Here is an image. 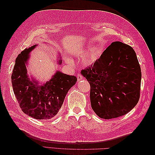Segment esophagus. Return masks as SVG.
I'll list each match as a JSON object with an SVG mask.
<instances>
[{"label":"esophagus","instance_id":"obj_1","mask_svg":"<svg viewBox=\"0 0 155 155\" xmlns=\"http://www.w3.org/2000/svg\"><path fill=\"white\" fill-rule=\"evenodd\" d=\"M77 79H78V81H81V80H82V79H83V76H82L81 74H78V76H77Z\"/></svg>","mask_w":155,"mask_h":155}]
</instances>
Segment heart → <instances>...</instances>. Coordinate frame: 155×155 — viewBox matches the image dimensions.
Masks as SVG:
<instances>
[{
    "label": "heart",
    "instance_id": "heart-1",
    "mask_svg": "<svg viewBox=\"0 0 155 155\" xmlns=\"http://www.w3.org/2000/svg\"><path fill=\"white\" fill-rule=\"evenodd\" d=\"M99 55V51L97 50H94L93 51H92V53L90 54L88 57V61H91L94 60L97 57V55Z\"/></svg>",
    "mask_w": 155,
    "mask_h": 155
}]
</instances>
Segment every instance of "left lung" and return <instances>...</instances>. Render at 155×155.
<instances>
[{
    "instance_id": "8db88e82",
    "label": "left lung",
    "mask_w": 155,
    "mask_h": 155,
    "mask_svg": "<svg viewBox=\"0 0 155 155\" xmlns=\"http://www.w3.org/2000/svg\"><path fill=\"white\" fill-rule=\"evenodd\" d=\"M81 73L90 84L91 107L100 118L124 116L138 104L142 72L135 51L129 45L113 42Z\"/></svg>"
}]
</instances>
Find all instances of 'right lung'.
<instances>
[{
  "label": "right lung",
  "instance_id": "right-lung-1",
  "mask_svg": "<svg viewBox=\"0 0 155 155\" xmlns=\"http://www.w3.org/2000/svg\"><path fill=\"white\" fill-rule=\"evenodd\" d=\"M35 46L26 48L17 56L12 74V87L23 112L35 119L48 120L58 113L68 91L76 84L77 78L57 71L43 85L39 86L35 81L30 80L26 64L29 53ZM61 63L59 60V64Z\"/></svg>",
  "mask_w": 155,
  "mask_h": 155
}]
</instances>
